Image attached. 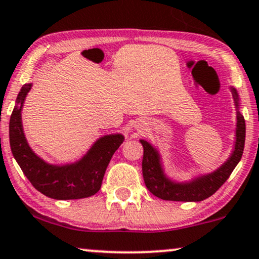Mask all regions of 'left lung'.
Masks as SVG:
<instances>
[{
	"instance_id": "left-lung-1",
	"label": "left lung",
	"mask_w": 259,
	"mask_h": 259,
	"mask_svg": "<svg viewBox=\"0 0 259 259\" xmlns=\"http://www.w3.org/2000/svg\"><path fill=\"white\" fill-rule=\"evenodd\" d=\"M233 95L238 101V94L234 89H233ZM236 106H238V102H236ZM236 126L238 129H236L235 149L229 160L214 172L201 177L195 182L188 183V185H177V183H172L165 179L157 151L148 142L141 140L143 146L142 175L148 191L163 200L172 201H201L214 194L221 188V186L228 180L230 174L235 169V166L241 159L242 153H244L246 126L244 117L239 112Z\"/></svg>"
}]
</instances>
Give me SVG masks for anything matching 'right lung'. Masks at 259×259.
Returning <instances> with one entry per match:
<instances>
[{"instance_id":"obj_1","label":"right lung","mask_w":259,"mask_h":259,"mask_svg":"<svg viewBox=\"0 0 259 259\" xmlns=\"http://www.w3.org/2000/svg\"><path fill=\"white\" fill-rule=\"evenodd\" d=\"M30 89L31 84H24L18 94L17 107L9 119V143L15 160L31 185L46 197L58 200L92 197L101 188L112 155L123 143L124 138L110 135L100 139L77 164L54 166L45 163L31 151L21 126V106ZM19 104L21 107L18 108Z\"/></svg>"}]
</instances>
